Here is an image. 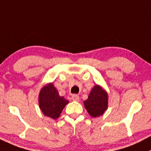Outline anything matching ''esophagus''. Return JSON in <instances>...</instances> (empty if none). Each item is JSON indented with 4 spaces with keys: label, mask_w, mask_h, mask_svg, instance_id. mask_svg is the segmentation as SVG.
<instances>
[{
    "label": "esophagus",
    "mask_w": 151,
    "mask_h": 151,
    "mask_svg": "<svg viewBox=\"0 0 151 151\" xmlns=\"http://www.w3.org/2000/svg\"><path fill=\"white\" fill-rule=\"evenodd\" d=\"M71 99L74 101H79L80 100V96L77 94H73L72 96H71Z\"/></svg>",
    "instance_id": "1"
}]
</instances>
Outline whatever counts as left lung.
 <instances>
[{
    "instance_id": "left-lung-1",
    "label": "left lung",
    "mask_w": 151,
    "mask_h": 151,
    "mask_svg": "<svg viewBox=\"0 0 151 151\" xmlns=\"http://www.w3.org/2000/svg\"><path fill=\"white\" fill-rule=\"evenodd\" d=\"M84 104L89 114L93 117H97L103 114L107 109L108 94L105 90L96 85L93 88Z\"/></svg>"
}]
</instances>
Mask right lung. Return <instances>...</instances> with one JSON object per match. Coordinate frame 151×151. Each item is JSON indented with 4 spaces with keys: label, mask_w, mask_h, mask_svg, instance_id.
<instances>
[{
    "label": "right lung",
    "mask_w": 151,
    "mask_h": 151,
    "mask_svg": "<svg viewBox=\"0 0 151 151\" xmlns=\"http://www.w3.org/2000/svg\"><path fill=\"white\" fill-rule=\"evenodd\" d=\"M68 102L63 96H60L52 83L44 86L39 95L40 108L44 115L55 119L59 117L63 109Z\"/></svg>",
    "instance_id": "right-lung-1"
}]
</instances>
